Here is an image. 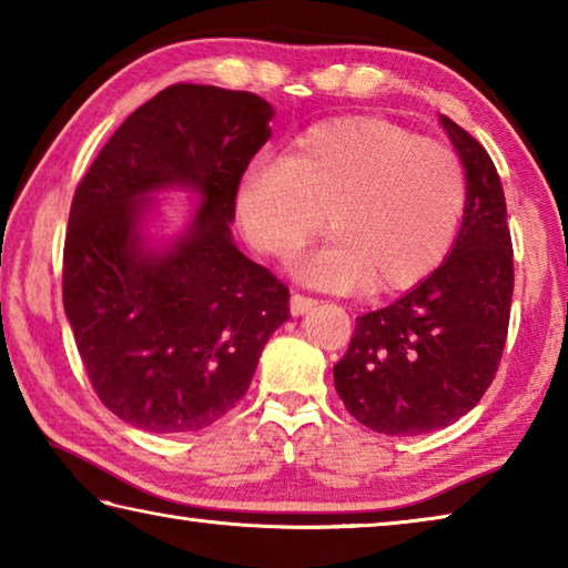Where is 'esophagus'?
<instances>
[{
  "instance_id": "1",
  "label": "esophagus",
  "mask_w": 568,
  "mask_h": 568,
  "mask_svg": "<svg viewBox=\"0 0 568 568\" xmlns=\"http://www.w3.org/2000/svg\"><path fill=\"white\" fill-rule=\"evenodd\" d=\"M318 305L313 301V297H307V295H301V293H293L291 295V315H305L307 311H313V307Z\"/></svg>"
}]
</instances>
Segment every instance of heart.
I'll return each instance as SVG.
<instances>
[{
  "mask_svg": "<svg viewBox=\"0 0 568 568\" xmlns=\"http://www.w3.org/2000/svg\"><path fill=\"white\" fill-rule=\"evenodd\" d=\"M466 172L454 150L381 118L321 122L287 155L263 152L245 168L235 213L261 253L287 261L323 230L335 237L295 263L305 283L406 291L456 245Z\"/></svg>",
  "mask_w": 568,
  "mask_h": 568,
  "instance_id": "b5f03b06",
  "label": "heart"
}]
</instances>
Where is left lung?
<instances>
[{
	"instance_id": "1",
	"label": "left lung",
	"mask_w": 568,
	"mask_h": 568,
	"mask_svg": "<svg viewBox=\"0 0 568 568\" xmlns=\"http://www.w3.org/2000/svg\"><path fill=\"white\" fill-rule=\"evenodd\" d=\"M466 170L456 245L426 281L355 318L333 381L351 416L376 434L420 436L476 406L498 371L514 295L506 197L488 152L440 114Z\"/></svg>"
}]
</instances>
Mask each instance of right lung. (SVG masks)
<instances>
[{"label":"right lung","instance_id":"1","mask_svg":"<svg viewBox=\"0 0 568 568\" xmlns=\"http://www.w3.org/2000/svg\"><path fill=\"white\" fill-rule=\"evenodd\" d=\"M273 104L253 92L172 84L134 110L77 185L62 297L92 388L148 434H195L245 396L291 293L240 253L235 190L271 138ZM199 203L155 241L156 195Z\"/></svg>","mask_w":568,"mask_h":568}]
</instances>
